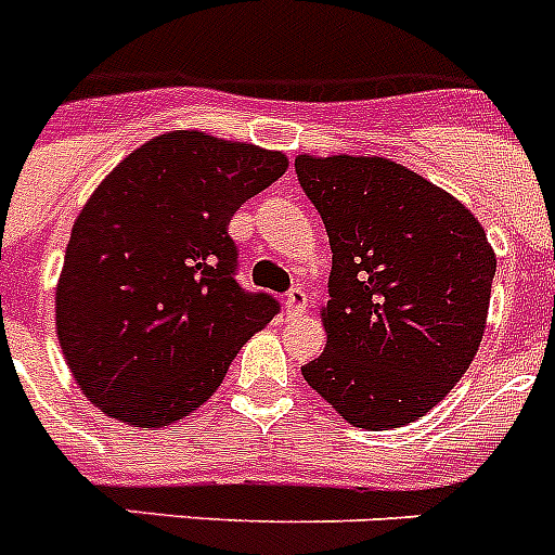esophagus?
Wrapping results in <instances>:
<instances>
[{"mask_svg": "<svg viewBox=\"0 0 555 555\" xmlns=\"http://www.w3.org/2000/svg\"><path fill=\"white\" fill-rule=\"evenodd\" d=\"M306 306H308V294L302 286H294L292 292L286 294V302H283V308H286L288 317H300V313L306 311Z\"/></svg>", "mask_w": 555, "mask_h": 555, "instance_id": "34e87169", "label": "esophagus"}]
</instances>
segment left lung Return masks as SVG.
I'll return each mask as SVG.
<instances>
[{
  "label": "left lung",
  "mask_w": 555,
  "mask_h": 555,
  "mask_svg": "<svg viewBox=\"0 0 555 555\" xmlns=\"http://www.w3.org/2000/svg\"><path fill=\"white\" fill-rule=\"evenodd\" d=\"M294 169L333 249L327 345L302 377L356 428H403L478 352L498 267L487 230L389 158L300 155Z\"/></svg>",
  "instance_id": "8db88e82"
}]
</instances>
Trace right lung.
<instances>
[{
	"instance_id": "1",
	"label": "right lung",
	"mask_w": 555,
	"mask_h": 555,
	"mask_svg": "<svg viewBox=\"0 0 555 555\" xmlns=\"http://www.w3.org/2000/svg\"><path fill=\"white\" fill-rule=\"evenodd\" d=\"M286 169L283 152L171 130L96 185L55 292L61 350L96 409L164 428L222 386L235 352L281 308L235 283L228 224Z\"/></svg>"
}]
</instances>
